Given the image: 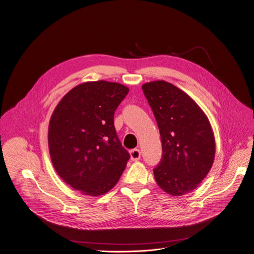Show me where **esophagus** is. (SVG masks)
<instances>
[{"instance_id": "esophagus-1", "label": "esophagus", "mask_w": 254, "mask_h": 254, "mask_svg": "<svg viewBox=\"0 0 254 254\" xmlns=\"http://www.w3.org/2000/svg\"><path fill=\"white\" fill-rule=\"evenodd\" d=\"M129 154H130V159L132 161H137V160H140V158H141V151L139 149L130 150Z\"/></svg>"}]
</instances>
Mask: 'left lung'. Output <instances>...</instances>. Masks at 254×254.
<instances>
[{
	"mask_svg": "<svg viewBox=\"0 0 254 254\" xmlns=\"http://www.w3.org/2000/svg\"><path fill=\"white\" fill-rule=\"evenodd\" d=\"M162 142V159L154 169L160 189L173 196L195 190L211 170L216 152L209 119L196 102L166 81L143 86Z\"/></svg>",
	"mask_w": 254,
	"mask_h": 254,
	"instance_id": "obj_1",
	"label": "left lung"
}]
</instances>
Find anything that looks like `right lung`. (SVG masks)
Instances as JSON below:
<instances>
[{"label":"right lung","mask_w":254,"mask_h":254,"mask_svg":"<svg viewBox=\"0 0 254 254\" xmlns=\"http://www.w3.org/2000/svg\"><path fill=\"white\" fill-rule=\"evenodd\" d=\"M115 82L94 81L70 90L49 125L53 165L71 188L102 195L118 183L129 159L113 125L114 111L128 93Z\"/></svg>","instance_id":"1"}]
</instances>
